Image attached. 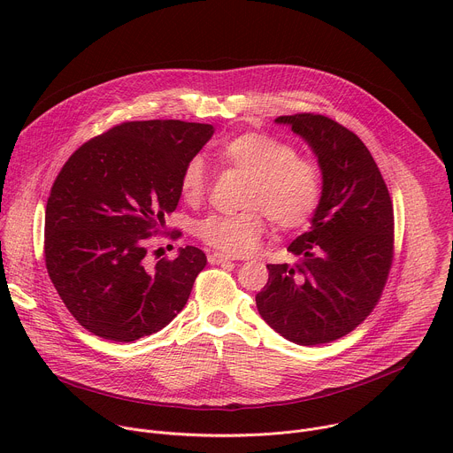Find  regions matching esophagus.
Listing matches in <instances>:
<instances>
[{"label":"esophagus","mask_w":453,"mask_h":453,"mask_svg":"<svg viewBox=\"0 0 453 453\" xmlns=\"http://www.w3.org/2000/svg\"><path fill=\"white\" fill-rule=\"evenodd\" d=\"M208 262L211 265H222V264H231L233 260L229 256H224L220 252H211V254H208Z\"/></svg>","instance_id":"34e87169"}]
</instances>
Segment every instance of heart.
<instances>
[{
  "label": "heart",
  "instance_id": "heart-1",
  "mask_svg": "<svg viewBox=\"0 0 453 453\" xmlns=\"http://www.w3.org/2000/svg\"><path fill=\"white\" fill-rule=\"evenodd\" d=\"M219 159L250 175L245 204L240 213H215L197 224V236L217 250L242 256L260 243L264 217L283 229H294L310 220L322 196L319 166L297 157L292 145L262 133H243L219 149ZM180 196L186 203H199L208 188L204 161L193 157L180 175Z\"/></svg>",
  "mask_w": 453,
  "mask_h": 453
}]
</instances>
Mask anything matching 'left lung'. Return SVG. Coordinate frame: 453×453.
<instances>
[{
  "label": "left lung",
  "instance_id": "left-lung-1",
  "mask_svg": "<svg viewBox=\"0 0 453 453\" xmlns=\"http://www.w3.org/2000/svg\"><path fill=\"white\" fill-rule=\"evenodd\" d=\"M276 123L315 154L322 196L308 231L288 245L299 264L267 265L256 306L287 341L325 344L355 330L380 299L393 264V203L371 152L346 127L310 112Z\"/></svg>",
  "mask_w": 453,
  "mask_h": 453
}]
</instances>
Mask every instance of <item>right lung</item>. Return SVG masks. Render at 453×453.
Wrapping results in <instances>:
<instances>
[{"label":"right lung","mask_w":453,"mask_h":453,"mask_svg":"<svg viewBox=\"0 0 453 453\" xmlns=\"http://www.w3.org/2000/svg\"><path fill=\"white\" fill-rule=\"evenodd\" d=\"M215 128L127 121L84 143L58 172L44 217V257L62 303L88 332L133 342L184 308L206 254L186 245L149 260V238L180 199V175Z\"/></svg>","instance_id":"1"}]
</instances>
